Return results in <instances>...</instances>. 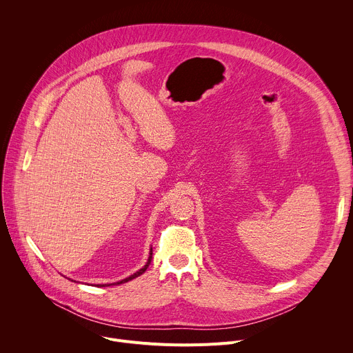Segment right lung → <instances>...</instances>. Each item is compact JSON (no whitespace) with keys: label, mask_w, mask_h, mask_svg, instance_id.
I'll list each match as a JSON object with an SVG mask.
<instances>
[{"label":"right lung","mask_w":353,"mask_h":353,"mask_svg":"<svg viewBox=\"0 0 353 353\" xmlns=\"http://www.w3.org/2000/svg\"><path fill=\"white\" fill-rule=\"evenodd\" d=\"M150 251H152V250H150ZM150 260H152V253H149V259H148V263H146V264H145V265H143V267H142V268H141V270H139V271H137V272H135V274H132V275H131V276H128V278H125V279H123V281H119V282H117V283H116V285H120V283H124V282H128V281H131V279H134V278H137V276H139V275H142V274H143V272H145V271H146V268H148V267H149V264H150ZM113 285H114V283H113ZM97 286H110V285H109V283H108V285H106V283H105V285H97Z\"/></svg>","instance_id":"right-lung-1"}]
</instances>
